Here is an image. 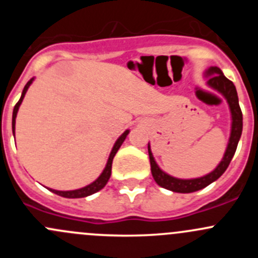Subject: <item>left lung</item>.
Here are the masks:
<instances>
[{
	"mask_svg": "<svg viewBox=\"0 0 258 258\" xmlns=\"http://www.w3.org/2000/svg\"><path fill=\"white\" fill-rule=\"evenodd\" d=\"M206 75L210 76L209 81H207L209 85L211 87L215 88V90L220 91V92L226 97L228 105H230L231 114H232V130H231L230 142H228L227 150H226L222 161H221L220 165L216 167V170L212 171L209 175L204 176V177L194 179L175 178L172 177V176L165 173L163 171H161L160 167L157 166V163L155 162V158H153L152 152H151L150 150V145H148L151 172H152L153 178H155L156 183H157L158 186L170 189V191L179 192V194H189V192H195L199 191V189L205 188V187L209 186L210 183H212L213 181L220 178L221 176H222V173L227 170L228 165H230L231 160H232L233 155H235L236 152L238 141H240V137L242 134V111L240 108V105H238L237 91H236L235 85H233L232 81L228 80L227 77L222 74V71H221L218 67H210L209 71L206 72Z\"/></svg>",
	"mask_w": 258,
	"mask_h": 258,
	"instance_id": "obj_1",
	"label": "left lung"
}]
</instances>
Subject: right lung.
I'll return each instance as SVG.
<instances>
[{
    "instance_id": "1",
    "label": "right lung",
    "mask_w": 258,
    "mask_h": 258,
    "mask_svg": "<svg viewBox=\"0 0 258 258\" xmlns=\"http://www.w3.org/2000/svg\"><path fill=\"white\" fill-rule=\"evenodd\" d=\"M32 80H30L27 83H26L25 88H23V91H22V95H21V98L18 100V102L16 103V106H15V108H14V113H12V132H14V134H15V123H16V116H17L18 107H20L21 102H22L23 97H25V95H26V91H27L28 87H30ZM127 135H128V130H127V131H124L123 134L119 136V139L117 140L116 144H114V146H113L112 151H111V155H110V157H108L107 165H106L105 170H103V172L101 173L100 177L96 179L95 182H92V183L88 184V186L83 187V188L74 189V191H56V189H49V191H52L53 194L58 195V196L66 197V199H81V197L90 196V195H92V194H95V192L102 189L103 187L106 186V183L108 182V179H110L111 170H112V161H113L114 155L117 153L118 148L121 147V145L123 144V141H124V139L127 137Z\"/></svg>"
}]
</instances>
